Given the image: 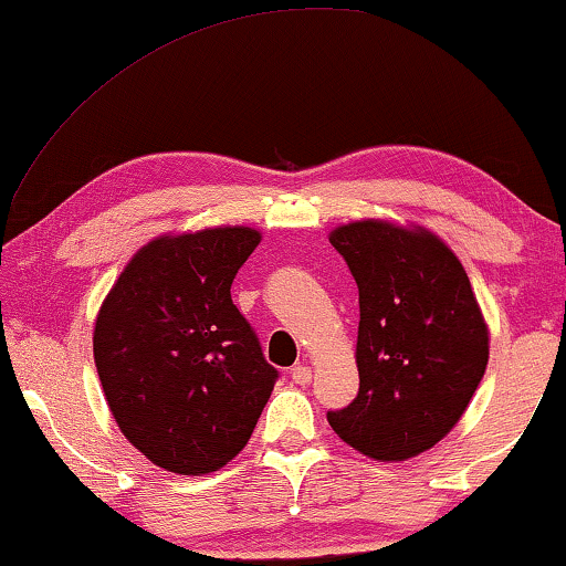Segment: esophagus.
I'll list each match as a JSON object with an SVG mask.
<instances>
[{"label": "esophagus", "instance_id": "obj_1", "mask_svg": "<svg viewBox=\"0 0 566 566\" xmlns=\"http://www.w3.org/2000/svg\"><path fill=\"white\" fill-rule=\"evenodd\" d=\"M290 377H292L294 385L305 387V385H310V379H313V369H310V366H305V364H297V366H294V369L290 371Z\"/></svg>", "mask_w": 566, "mask_h": 566}]
</instances>
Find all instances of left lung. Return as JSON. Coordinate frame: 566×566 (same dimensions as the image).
<instances>
[{
	"instance_id": "obj_1",
	"label": "left lung",
	"mask_w": 566,
	"mask_h": 566,
	"mask_svg": "<svg viewBox=\"0 0 566 566\" xmlns=\"http://www.w3.org/2000/svg\"><path fill=\"white\" fill-rule=\"evenodd\" d=\"M331 243L359 286V395L328 423L369 459L418 457L459 423L488 369L490 331L472 284L426 228L359 220Z\"/></svg>"
}]
</instances>
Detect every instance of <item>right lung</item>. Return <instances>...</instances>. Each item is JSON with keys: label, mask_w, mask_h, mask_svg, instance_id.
<instances>
[{"label": "right lung", "mask_w": 566, "mask_h": 566, "mask_svg": "<svg viewBox=\"0 0 566 566\" xmlns=\"http://www.w3.org/2000/svg\"><path fill=\"white\" fill-rule=\"evenodd\" d=\"M261 241L253 228L161 235L127 261L94 323V364L115 423L174 474L243 451L280 374L230 300Z\"/></svg>", "instance_id": "right-lung-1"}]
</instances>
